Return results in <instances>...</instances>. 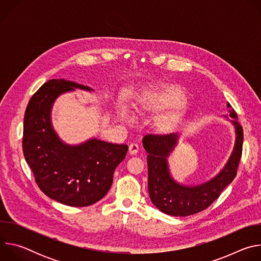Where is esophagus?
<instances>
[{
  "label": "esophagus",
  "instance_id": "34e87169",
  "mask_svg": "<svg viewBox=\"0 0 261 261\" xmlns=\"http://www.w3.org/2000/svg\"><path fill=\"white\" fill-rule=\"evenodd\" d=\"M138 151H139V145L137 143L133 142V143H131L129 145V153H130V155H135V154L138 153Z\"/></svg>",
  "mask_w": 261,
  "mask_h": 261
}]
</instances>
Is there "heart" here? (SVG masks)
Segmentation results:
<instances>
[{
    "label": "heart",
    "instance_id": "heart-1",
    "mask_svg": "<svg viewBox=\"0 0 261 261\" xmlns=\"http://www.w3.org/2000/svg\"><path fill=\"white\" fill-rule=\"evenodd\" d=\"M177 102H178V97L170 96V95H166V94L148 95L147 101H146V103H148V104H153V105H155L157 107H161V108L174 106ZM127 114L128 113H125V115H124L125 118H129V116ZM176 118H177L176 110L174 108H172L162 116L161 122L164 126H168V125L172 124L176 120Z\"/></svg>",
    "mask_w": 261,
    "mask_h": 261
}]
</instances>
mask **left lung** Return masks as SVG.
<instances>
[{
  "label": "left lung",
  "mask_w": 261,
  "mask_h": 261,
  "mask_svg": "<svg viewBox=\"0 0 261 261\" xmlns=\"http://www.w3.org/2000/svg\"><path fill=\"white\" fill-rule=\"evenodd\" d=\"M229 120L234 127L236 141L233 150L226 164L213 178L199 185L189 186L176 181L169 170L167 158L177 143L178 134L167 135L147 134L142 138L144 150L147 152L148 181L147 189L154 205L164 214L185 217L199 213L208 207L233 180L242 157L243 128L238 115L227 103Z\"/></svg>",
  "instance_id": "obj_1"
}]
</instances>
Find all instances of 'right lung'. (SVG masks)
<instances>
[{
	"label": "right lung",
	"mask_w": 261,
	"mask_h": 261,
	"mask_svg": "<svg viewBox=\"0 0 261 261\" xmlns=\"http://www.w3.org/2000/svg\"><path fill=\"white\" fill-rule=\"evenodd\" d=\"M75 89L93 91L74 82L50 80L33 95L24 113L22 150L45 195L66 205L88 206L110 189L128 145L95 137L71 145L59 137L51 123L53 105L59 96Z\"/></svg>",
	"instance_id": "obj_1"
}]
</instances>
